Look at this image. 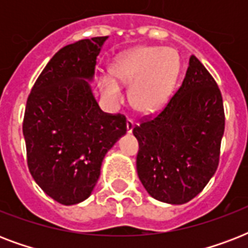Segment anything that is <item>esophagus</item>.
<instances>
[{
  "label": "esophagus",
  "mask_w": 248,
  "mask_h": 248,
  "mask_svg": "<svg viewBox=\"0 0 248 248\" xmlns=\"http://www.w3.org/2000/svg\"><path fill=\"white\" fill-rule=\"evenodd\" d=\"M134 121L131 120H127L126 121V131H127V134H131L132 130H134Z\"/></svg>",
  "instance_id": "esophagus-1"
}]
</instances>
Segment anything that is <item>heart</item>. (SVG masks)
<instances>
[{"mask_svg":"<svg viewBox=\"0 0 248 248\" xmlns=\"http://www.w3.org/2000/svg\"><path fill=\"white\" fill-rule=\"evenodd\" d=\"M177 56L170 48L138 47L121 54L110 64V73L124 85H131L132 107L140 113L152 114L165 105L177 75ZM107 100L117 104L124 93L113 78L101 79Z\"/></svg>","mask_w":248,"mask_h":248,"instance_id":"b5f03b06","label":"heart"}]
</instances>
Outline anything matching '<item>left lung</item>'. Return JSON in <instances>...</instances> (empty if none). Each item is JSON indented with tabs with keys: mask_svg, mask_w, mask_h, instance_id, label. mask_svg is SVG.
I'll return each instance as SVG.
<instances>
[{
	"mask_svg": "<svg viewBox=\"0 0 248 248\" xmlns=\"http://www.w3.org/2000/svg\"><path fill=\"white\" fill-rule=\"evenodd\" d=\"M224 127L221 93L192 55L184 81L165 108L132 130L139 141L136 170L147 192L171 204L193 200L219 166Z\"/></svg>",
	"mask_w": 248,
	"mask_h": 248,
	"instance_id": "1",
	"label": "left lung"
}]
</instances>
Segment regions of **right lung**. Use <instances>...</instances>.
<instances>
[{
	"label": "right lung",
	"mask_w": 248,
	"mask_h": 248,
	"mask_svg": "<svg viewBox=\"0 0 248 248\" xmlns=\"http://www.w3.org/2000/svg\"><path fill=\"white\" fill-rule=\"evenodd\" d=\"M108 37L64 46L29 93L23 121L29 172L62 204L89 198L107 152L126 134V117L103 112L89 82Z\"/></svg>",
	"instance_id": "right-lung-1"
}]
</instances>
